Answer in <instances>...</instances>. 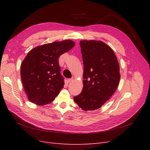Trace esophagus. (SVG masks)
<instances>
[{"mask_svg": "<svg viewBox=\"0 0 150 150\" xmlns=\"http://www.w3.org/2000/svg\"><path fill=\"white\" fill-rule=\"evenodd\" d=\"M74 79V78H70V79H68V81H67L68 83H71L72 81H73Z\"/></svg>", "mask_w": 150, "mask_h": 150, "instance_id": "34e87169", "label": "esophagus"}]
</instances>
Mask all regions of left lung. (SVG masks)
<instances>
[{
  "label": "left lung",
  "mask_w": 150,
  "mask_h": 150,
  "mask_svg": "<svg viewBox=\"0 0 150 150\" xmlns=\"http://www.w3.org/2000/svg\"><path fill=\"white\" fill-rule=\"evenodd\" d=\"M83 88L74 97L82 110L100 108L115 93L120 79V66L112 49L102 41L81 40Z\"/></svg>",
  "instance_id": "8db88e82"
}]
</instances>
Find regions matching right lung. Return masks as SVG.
Listing matches in <instances>:
<instances>
[{
    "instance_id": "right-lung-1",
    "label": "right lung",
    "mask_w": 150,
    "mask_h": 150,
    "mask_svg": "<svg viewBox=\"0 0 150 150\" xmlns=\"http://www.w3.org/2000/svg\"><path fill=\"white\" fill-rule=\"evenodd\" d=\"M65 40L38 46L29 51L21 66V77L29 100L45 105L54 100L64 86L59 57L74 46Z\"/></svg>"
}]
</instances>
